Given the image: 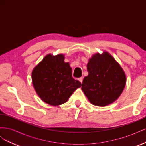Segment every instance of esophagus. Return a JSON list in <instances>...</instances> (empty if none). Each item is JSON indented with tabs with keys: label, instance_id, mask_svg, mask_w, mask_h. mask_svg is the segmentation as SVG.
<instances>
[{
	"label": "esophagus",
	"instance_id": "obj_1",
	"mask_svg": "<svg viewBox=\"0 0 146 146\" xmlns=\"http://www.w3.org/2000/svg\"><path fill=\"white\" fill-rule=\"evenodd\" d=\"M78 81H79V82H81V83H82V82H83V77L79 78H78Z\"/></svg>",
	"mask_w": 146,
	"mask_h": 146
}]
</instances>
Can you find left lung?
I'll return each mask as SVG.
<instances>
[{"mask_svg": "<svg viewBox=\"0 0 146 146\" xmlns=\"http://www.w3.org/2000/svg\"><path fill=\"white\" fill-rule=\"evenodd\" d=\"M88 76L84 78L82 90L92 105L104 107L121 96L126 84L125 72L107 51L92 55L87 64Z\"/></svg>", "mask_w": 146, "mask_h": 146, "instance_id": "obj_1", "label": "left lung"}]
</instances>
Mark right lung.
Returning <instances> with one entry per match:
<instances>
[{"label": "right lung", "mask_w": 146, "mask_h": 146, "mask_svg": "<svg viewBox=\"0 0 146 146\" xmlns=\"http://www.w3.org/2000/svg\"><path fill=\"white\" fill-rule=\"evenodd\" d=\"M62 54L45 56L33 68L32 80L35 90L42 101L52 106L66 102L82 84L72 77V68Z\"/></svg>", "instance_id": "right-lung-1"}]
</instances>
